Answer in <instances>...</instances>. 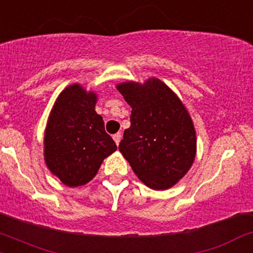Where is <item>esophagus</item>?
<instances>
[{
	"mask_svg": "<svg viewBox=\"0 0 253 253\" xmlns=\"http://www.w3.org/2000/svg\"><path fill=\"white\" fill-rule=\"evenodd\" d=\"M121 137H122V134H121V133H115V134L113 135L114 140H115V143H116V145H119L120 140H121Z\"/></svg>",
	"mask_w": 253,
	"mask_h": 253,
	"instance_id": "34e87169",
	"label": "esophagus"
}]
</instances>
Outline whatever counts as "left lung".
<instances>
[{
  "label": "left lung",
  "mask_w": 253,
  "mask_h": 253,
  "mask_svg": "<svg viewBox=\"0 0 253 253\" xmlns=\"http://www.w3.org/2000/svg\"><path fill=\"white\" fill-rule=\"evenodd\" d=\"M119 92L131 105V127L119 149L140 180L165 190L184 177L193 165L196 137L187 109L164 82H125Z\"/></svg>",
  "instance_id": "left-lung-1"
}]
</instances>
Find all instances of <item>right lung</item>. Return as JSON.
Returning <instances> with one entry per match:
<instances>
[{"label":"right lung","instance_id":"add662e5","mask_svg":"<svg viewBox=\"0 0 253 253\" xmlns=\"http://www.w3.org/2000/svg\"><path fill=\"white\" fill-rule=\"evenodd\" d=\"M97 97L80 84L60 93L44 133V160L68 187L88 183L106 156L118 149L94 110Z\"/></svg>","mask_w":253,"mask_h":253}]
</instances>
